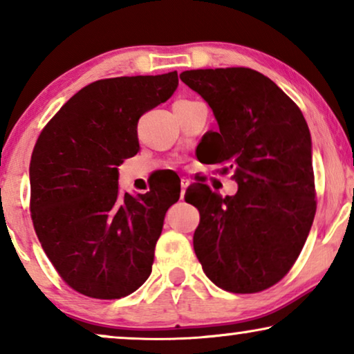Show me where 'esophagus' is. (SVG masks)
Listing matches in <instances>:
<instances>
[{
  "instance_id": "obj_1",
  "label": "esophagus",
  "mask_w": 354,
  "mask_h": 354,
  "mask_svg": "<svg viewBox=\"0 0 354 354\" xmlns=\"http://www.w3.org/2000/svg\"><path fill=\"white\" fill-rule=\"evenodd\" d=\"M190 185V180H188L187 177H182L180 178V187H182V192H180V198L183 200V196H185V192H187V187Z\"/></svg>"
}]
</instances>
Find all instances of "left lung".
I'll use <instances>...</instances> for the list:
<instances>
[{
  "label": "left lung",
  "mask_w": 354,
  "mask_h": 354,
  "mask_svg": "<svg viewBox=\"0 0 354 354\" xmlns=\"http://www.w3.org/2000/svg\"><path fill=\"white\" fill-rule=\"evenodd\" d=\"M209 104L219 130L201 147L239 183L222 198L200 185L193 248L212 283L232 293L272 287L301 253L316 214L313 143L297 104L269 77L246 67L180 74ZM227 171V169H224ZM192 200L187 190L185 200Z\"/></svg>",
  "instance_id": "obj_1"
}]
</instances>
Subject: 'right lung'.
I'll list each match as a JSON object with an SVG mask.
<instances>
[{
	"label": "right lung",
	"mask_w": 354,
	"mask_h": 354,
	"mask_svg": "<svg viewBox=\"0 0 354 354\" xmlns=\"http://www.w3.org/2000/svg\"><path fill=\"white\" fill-rule=\"evenodd\" d=\"M177 72L104 79L72 96L37 140L30 211L64 282L100 299L127 297L151 274L154 246L180 185L119 190L118 166L140 151L142 114L167 101Z\"/></svg>",
	"instance_id": "obj_1"
}]
</instances>
